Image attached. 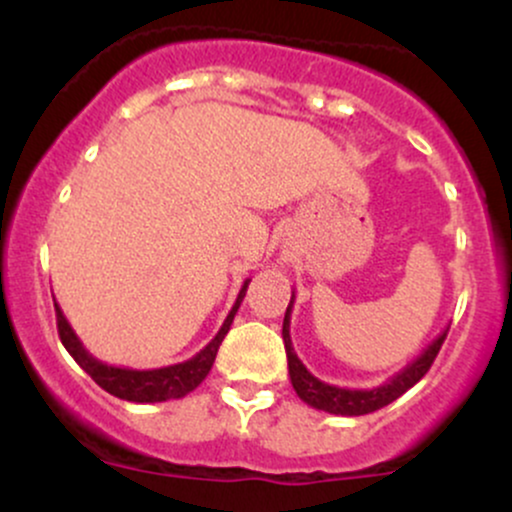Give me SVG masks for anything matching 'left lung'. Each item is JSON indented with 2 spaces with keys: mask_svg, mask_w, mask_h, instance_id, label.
Here are the masks:
<instances>
[{
  "mask_svg": "<svg viewBox=\"0 0 512 512\" xmlns=\"http://www.w3.org/2000/svg\"><path fill=\"white\" fill-rule=\"evenodd\" d=\"M293 293H291V303L286 308L284 315V330H281V337H284V346H286V358H289V375H291V385L296 390V395L303 399L305 404H310L313 409H322L330 411V414H339V416H363L370 414V411H378L387 407L390 402H395L397 397H402L409 387H414L421 378L428 373L431 363L436 361L440 346H443L445 337H448V330H443L433 339L431 344L421 351L414 361L409 363L407 368L399 370L397 375H392L390 380L383 385L373 387V390H349V387H337V385H327L322 380H317L308 368L303 366L301 358L296 356L291 344V308H293Z\"/></svg>",
  "mask_w": 512,
  "mask_h": 512,
  "instance_id": "obj_1",
  "label": "left lung"
}]
</instances>
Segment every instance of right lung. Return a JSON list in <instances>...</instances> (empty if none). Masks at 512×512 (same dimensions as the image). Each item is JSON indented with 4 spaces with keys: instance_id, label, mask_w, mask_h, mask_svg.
<instances>
[{
    "instance_id": "add662e5",
    "label": "right lung",
    "mask_w": 512,
    "mask_h": 512,
    "mask_svg": "<svg viewBox=\"0 0 512 512\" xmlns=\"http://www.w3.org/2000/svg\"><path fill=\"white\" fill-rule=\"evenodd\" d=\"M250 279L245 281L243 289H240L236 303H233L231 313H228L226 320H223L221 330L216 332V337L199 351L197 356H192L190 361L175 363V366H166V368H154V370H132V368H120V366H108V363L98 361L96 356H91L81 344V339L76 337V332L72 330V325L64 317L62 308L55 303V313H57V332H60V339L64 344V349L72 354V358L79 363L81 368L96 380L98 385L103 387L105 392L110 395L127 399V402H166V399H180L185 397L187 392H192L195 387L202 383L204 378L209 375L211 366H214L216 351L226 337L228 330L233 325V317H236L240 303H243L245 291H248Z\"/></svg>"
}]
</instances>
